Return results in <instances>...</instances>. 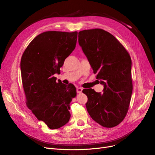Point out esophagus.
<instances>
[{"mask_svg":"<svg viewBox=\"0 0 155 155\" xmlns=\"http://www.w3.org/2000/svg\"><path fill=\"white\" fill-rule=\"evenodd\" d=\"M82 91H83V88H81V87L77 88V89H76L77 93H78V94H81V93L82 92Z\"/></svg>","mask_w":155,"mask_h":155,"instance_id":"34e87169","label":"esophagus"}]
</instances>
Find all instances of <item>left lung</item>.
<instances>
[{
  "label": "left lung",
  "instance_id": "1",
  "mask_svg": "<svg viewBox=\"0 0 155 155\" xmlns=\"http://www.w3.org/2000/svg\"><path fill=\"white\" fill-rule=\"evenodd\" d=\"M78 42L96 78L104 85V92L84 89L88 97L86 107L96 122L114 127L127 113L133 92L131 59L114 36L96 28L79 32Z\"/></svg>",
  "mask_w": 155,
  "mask_h": 155
}]
</instances>
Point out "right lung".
I'll return each mask as SVG.
<instances>
[{"instance_id": "1", "label": "right lung", "mask_w": 155, "mask_h": 155, "mask_svg": "<svg viewBox=\"0 0 155 155\" xmlns=\"http://www.w3.org/2000/svg\"><path fill=\"white\" fill-rule=\"evenodd\" d=\"M78 32L48 31L35 37L21 61L26 105L51 129L61 127L70 118V104L76 96L74 85L56 82L65 59L76 48Z\"/></svg>"}]
</instances>
